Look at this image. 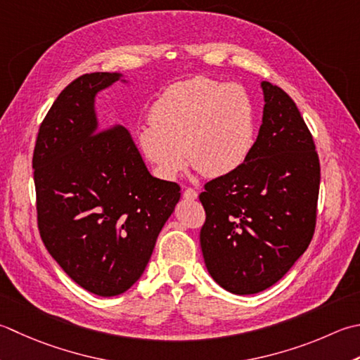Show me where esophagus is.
I'll list each match as a JSON object with an SVG mask.
<instances>
[{
  "label": "esophagus",
  "mask_w": 360,
  "mask_h": 360,
  "mask_svg": "<svg viewBox=\"0 0 360 360\" xmlns=\"http://www.w3.org/2000/svg\"><path fill=\"white\" fill-rule=\"evenodd\" d=\"M184 198L186 200H196L198 198V192L195 188H186L184 190Z\"/></svg>",
  "instance_id": "obj_1"
}]
</instances>
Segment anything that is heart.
Here are the masks:
<instances>
[{
    "label": "heart",
    "mask_w": 360,
    "mask_h": 360,
    "mask_svg": "<svg viewBox=\"0 0 360 360\" xmlns=\"http://www.w3.org/2000/svg\"><path fill=\"white\" fill-rule=\"evenodd\" d=\"M139 146L160 178L173 181L188 164L217 178L240 168L255 145L256 118L251 96L240 84L206 76L176 82L150 110Z\"/></svg>",
    "instance_id": "1"
}]
</instances>
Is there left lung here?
Returning <instances> with one entry per match:
<instances>
[{"label":"left lung","mask_w":360,"mask_h":360,"mask_svg":"<svg viewBox=\"0 0 360 360\" xmlns=\"http://www.w3.org/2000/svg\"><path fill=\"white\" fill-rule=\"evenodd\" d=\"M264 117L245 164L204 186L200 242L207 271L236 295L276 284L312 240L320 160L285 91L264 81Z\"/></svg>","instance_id":"8db88e82"}]
</instances>
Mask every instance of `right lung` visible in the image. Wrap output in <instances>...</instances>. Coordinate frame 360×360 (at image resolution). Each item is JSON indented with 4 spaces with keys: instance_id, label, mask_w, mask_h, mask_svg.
<instances>
[{
    "instance_id": "add662e5",
    "label": "right lung",
    "mask_w": 360,
    "mask_h": 360,
    "mask_svg": "<svg viewBox=\"0 0 360 360\" xmlns=\"http://www.w3.org/2000/svg\"><path fill=\"white\" fill-rule=\"evenodd\" d=\"M120 77L90 73L68 84L40 124L32 156L41 240L98 297H117L142 276L181 198L176 182L148 172L128 131L98 123L95 96Z\"/></svg>"
}]
</instances>
